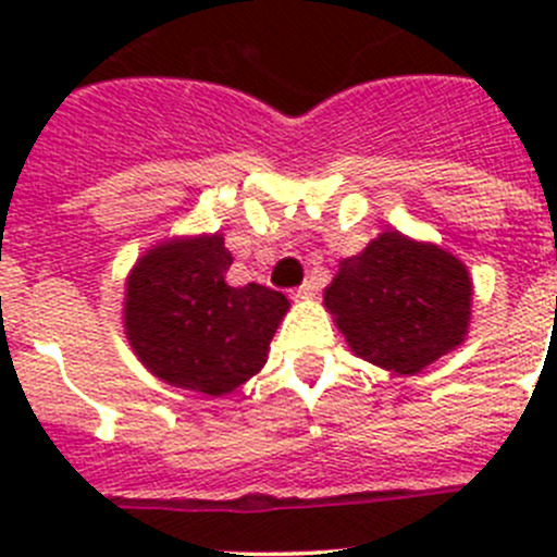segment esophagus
Returning a JSON list of instances; mask_svg holds the SVG:
<instances>
[{"mask_svg":"<svg viewBox=\"0 0 557 557\" xmlns=\"http://www.w3.org/2000/svg\"><path fill=\"white\" fill-rule=\"evenodd\" d=\"M314 290H318V280L310 277V280H305V283H301L299 288L294 290V296H296V299H310V296H314Z\"/></svg>","mask_w":557,"mask_h":557,"instance_id":"1","label":"esophagus"}]
</instances>
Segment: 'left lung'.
I'll list each match as a JSON object with an SVG mask.
<instances>
[{
    "label": "left lung",
    "mask_w": 557,
    "mask_h": 557,
    "mask_svg": "<svg viewBox=\"0 0 557 557\" xmlns=\"http://www.w3.org/2000/svg\"><path fill=\"white\" fill-rule=\"evenodd\" d=\"M323 305L358 358L418 374L469 334L471 277L440 245L385 232L339 263Z\"/></svg>",
    "instance_id": "left-lung-1"
}]
</instances>
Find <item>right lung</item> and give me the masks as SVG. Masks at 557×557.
<instances>
[{"mask_svg":"<svg viewBox=\"0 0 557 557\" xmlns=\"http://www.w3.org/2000/svg\"><path fill=\"white\" fill-rule=\"evenodd\" d=\"M221 234L170 239L134 263L123 325L143 367L174 387L226 396L261 372L288 299L267 285L226 283Z\"/></svg>","mask_w":557,"mask_h":557,"instance_id":"add662e5","label":"right lung"}]
</instances>
